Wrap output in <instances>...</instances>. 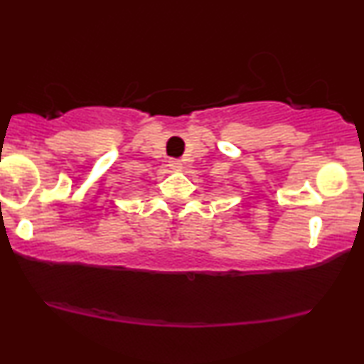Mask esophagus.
<instances>
[{"instance_id": "34e87169", "label": "esophagus", "mask_w": 364, "mask_h": 364, "mask_svg": "<svg viewBox=\"0 0 364 364\" xmlns=\"http://www.w3.org/2000/svg\"><path fill=\"white\" fill-rule=\"evenodd\" d=\"M168 167L171 168H181L182 167V164H181V161H177V159H171V161H168Z\"/></svg>"}]
</instances>
